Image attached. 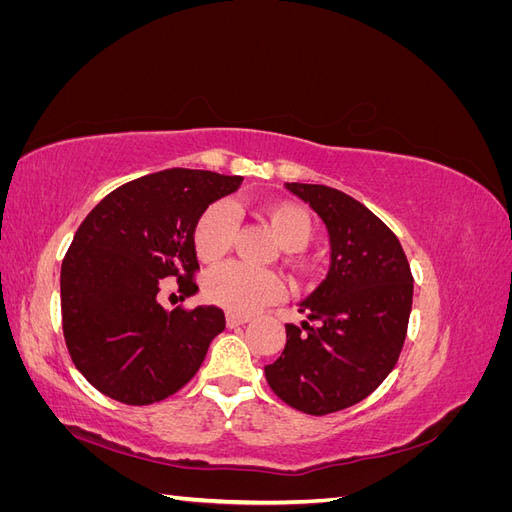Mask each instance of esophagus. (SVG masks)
<instances>
[{"label":"esophagus","instance_id":"esophagus-1","mask_svg":"<svg viewBox=\"0 0 512 512\" xmlns=\"http://www.w3.org/2000/svg\"><path fill=\"white\" fill-rule=\"evenodd\" d=\"M252 320V316L247 314H235V312H228L226 314V324L232 329V327H239V324H247Z\"/></svg>","mask_w":512,"mask_h":512}]
</instances>
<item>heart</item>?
Here are the masks:
<instances>
[{
	"mask_svg": "<svg viewBox=\"0 0 512 512\" xmlns=\"http://www.w3.org/2000/svg\"><path fill=\"white\" fill-rule=\"evenodd\" d=\"M262 213L284 250H303L312 239V218L303 207L288 200H277L262 209ZM232 232H235V213L230 205L224 200L209 205L194 224V247L198 256L209 262L220 260L228 252ZM280 292V277L267 269L243 265V262H228L213 269L205 280V297L239 314L256 312L258 307L280 297Z\"/></svg>",
	"mask_w": 512,
	"mask_h": 512,
	"instance_id": "b5f03b06",
	"label": "heart"
}]
</instances>
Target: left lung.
<instances>
[{
    "mask_svg": "<svg viewBox=\"0 0 512 512\" xmlns=\"http://www.w3.org/2000/svg\"><path fill=\"white\" fill-rule=\"evenodd\" d=\"M329 232L324 282L299 303L316 321L286 324L280 359L265 367L273 393L305 414L359 404L391 374L404 348L414 280L391 228L359 200L329 185L286 183Z\"/></svg>",
    "mask_w": 512,
    "mask_h": 512,
    "instance_id": "8db88e82",
    "label": "left lung"
}]
</instances>
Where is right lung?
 <instances>
[{"label": "right lung", "instance_id": "obj_1", "mask_svg": "<svg viewBox=\"0 0 512 512\" xmlns=\"http://www.w3.org/2000/svg\"><path fill=\"white\" fill-rule=\"evenodd\" d=\"M243 177L168 168L104 196L76 230L61 262V322L66 346L87 382L128 406L177 393L203 365L226 327L220 307L168 309L164 277L198 292L194 224Z\"/></svg>", "mask_w": 512, "mask_h": 512}]
</instances>
